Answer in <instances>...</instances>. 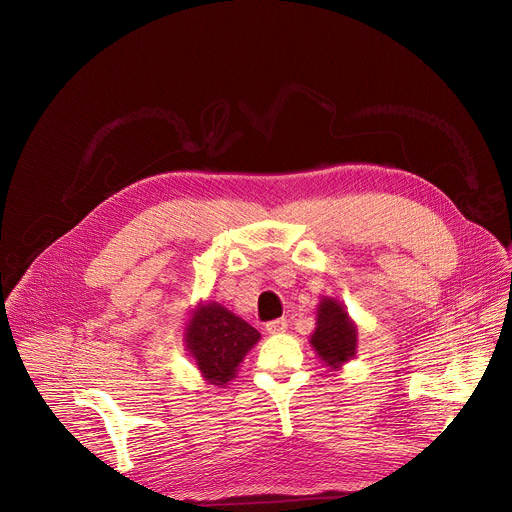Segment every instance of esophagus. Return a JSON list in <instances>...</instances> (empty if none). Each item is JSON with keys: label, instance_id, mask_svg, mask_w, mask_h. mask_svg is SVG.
I'll return each instance as SVG.
<instances>
[{"label": "esophagus", "instance_id": "34e87169", "mask_svg": "<svg viewBox=\"0 0 512 512\" xmlns=\"http://www.w3.org/2000/svg\"><path fill=\"white\" fill-rule=\"evenodd\" d=\"M265 330H267L269 334H281V332H285V330H287V318H277V320L267 322Z\"/></svg>", "mask_w": 512, "mask_h": 512}]
</instances>
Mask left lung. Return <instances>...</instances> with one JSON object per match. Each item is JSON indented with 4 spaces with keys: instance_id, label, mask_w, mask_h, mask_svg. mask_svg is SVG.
I'll return each mask as SVG.
<instances>
[{
    "instance_id": "left-lung-1",
    "label": "left lung",
    "mask_w": 512,
    "mask_h": 512,
    "mask_svg": "<svg viewBox=\"0 0 512 512\" xmlns=\"http://www.w3.org/2000/svg\"><path fill=\"white\" fill-rule=\"evenodd\" d=\"M310 342L332 369H338L342 362H348L354 356L356 328L336 300L326 298L320 302L316 330Z\"/></svg>"
}]
</instances>
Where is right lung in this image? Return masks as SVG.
<instances>
[{"instance_id":"1","label":"right lung","mask_w":512,"mask_h":512,"mask_svg":"<svg viewBox=\"0 0 512 512\" xmlns=\"http://www.w3.org/2000/svg\"><path fill=\"white\" fill-rule=\"evenodd\" d=\"M261 334L221 304L200 306L186 328V346L196 367L212 385L229 383L239 362L257 344Z\"/></svg>"}]
</instances>
